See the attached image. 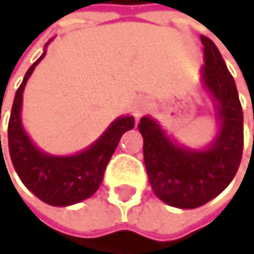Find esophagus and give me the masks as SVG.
Masks as SVG:
<instances>
[{
  "instance_id": "1",
  "label": "esophagus",
  "mask_w": 254,
  "mask_h": 254,
  "mask_svg": "<svg viewBox=\"0 0 254 254\" xmlns=\"http://www.w3.org/2000/svg\"><path fill=\"white\" fill-rule=\"evenodd\" d=\"M132 111H134V117L140 119L146 111H148V102H146L144 99H138L132 106Z\"/></svg>"
}]
</instances>
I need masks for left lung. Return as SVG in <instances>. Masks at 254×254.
<instances>
[{
  "label": "left lung",
  "mask_w": 254,
  "mask_h": 254,
  "mask_svg": "<svg viewBox=\"0 0 254 254\" xmlns=\"http://www.w3.org/2000/svg\"><path fill=\"white\" fill-rule=\"evenodd\" d=\"M204 45V85L218 103L221 128L206 151L174 144L151 117H141L143 158L154 193L169 206L195 209L226 189L242 158L244 116L236 83L218 47L207 36Z\"/></svg>",
  "instance_id": "left-lung-1"
}]
</instances>
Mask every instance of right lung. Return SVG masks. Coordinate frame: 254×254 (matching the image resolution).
<instances>
[{
    "instance_id": "add662e5",
    "label": "right lung",
    "mask_w": 254,
    "mask_h": 254,
    "mask_svg": "<svg viewBox=\"0 0 254 254\" xmlns=\"http://www.w3.org/2000/svg\"><path fill=\"white\" fill-rule=\"evenodd\" d=\"M44 56L45 52L28 68L15 94L7 129L8 152L13 168L25 188L50 206L64 207L90 198L99 189L120 137L123 132L134 128V119L129 116L117 119L91 148L80 154L53 157L41 152L22 129L21 105L25 82Z\"/></svg>"
}]
</instances>
